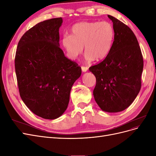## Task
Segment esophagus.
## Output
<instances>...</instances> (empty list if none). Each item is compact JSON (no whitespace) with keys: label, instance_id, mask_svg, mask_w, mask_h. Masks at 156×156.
<instances>
[{"label":"esophagus","instance_id":"34e87169","mask_svg":"<svg viewBox=\"0 0 156 156\" xmlns=\"http://www.w3.org/2000/svg\"><path fill=\"white\" fill-rule=\"evenodd\" d=\"M81 70H82L83 72H87L88 68L87 67H84V66H82L81 67Z\"/></svg>","mask_w":156,"mask_h":156}]
</instances>
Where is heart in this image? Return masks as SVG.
I'll return each instance as SVG.
<instances>
[{
	"mask_svg": "<svg viewBox=\"0 0 156 156\" xmlns=\"http://www.w3.org/2000/svg\"><path fill=\"white\" fill-rule=\"evenodd\" d=\"M72 34H65L62 44L72 60L81 55L84 46L88 62L101 60L109 53L115 37L112 25L107 21L81 22L72 28Z\"/></svg>",
	"mask_w": 156,
	"mask_h": 156,
	"instance_id": "heart-1",
	"label": "heart"
}]
</instances>
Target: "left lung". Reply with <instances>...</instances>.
Here are the masks:
<instances>
[{"label": "left lung", "mask_w": 156, "mask_h": 156, "mask_svg": "<svg viewBox=\"0 0 156 156\" xmlns=\"http://www.w3.org/2000/svg\"><path fill=\"white\" fill-rule=\"evenodd\" d=\"M114 41L101 62L90 67L96 78L93 95L101 109L108 112L125 110L140 92L143 58L136 37L129 28L113 16Z\"/></svg>", "instance_id": "8db88e82"}]
</instances>
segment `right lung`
<instances>
[{"label": "right lung", "mask_w": 156, "mask_h": 156, "mask_svg": "<svg viewBox=\"0 0 156 156\" xmlns=\"http://www.w3.org/2000/svg\"><path fill=\"white\" fill-rule=\"evenodd\" d=\"M62 18L37 23L17 45L15 68L23 101L40 117L54 120L63 115L73 83L81 75L78 64L60 48Z\"/></svg>", "instance_id": "obj_1"}]
</instances>
